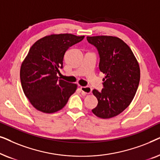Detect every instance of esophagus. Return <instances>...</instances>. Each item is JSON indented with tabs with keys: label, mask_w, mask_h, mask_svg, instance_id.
Masks as SVG:
<instances>
[{
	"label": "esophagus",
	"mask_w": 160,
	"mask_h": 160,
	"mask_svg": "<svg viewBox=\"0 0 160 160\" xmlns=\"http://www.w3.org/2000/svg\"><path fill=\"white\" fill-rule=\"evenodd\" d=\"M80 89L84 94H90L92 92V88L89 87H81Z\"/></svg>",
	"instance_id": "34e87169"
}]
</instances>
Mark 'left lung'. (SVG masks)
Returning a JSON list of instances; mask_svg holds the SVG:
<instances>
[{"label": "left lung", "instance_id": "8db88e82", "mask_svg": "<svg viewBox=\"0 0 160 160\" xmlns=\"http://www.w3.org/2000/svg\"><path fill=\"white\" fill-rule=\"evenodd\" d=\"M100 55V71L106 76L101 92L93 89L98 106L92 111L101 119L119 115L130 106L139 85L138 62L129 46L115 36H87Z\"/></svg>", "mask_w": 160, "mask_h": 160}]
</instances>
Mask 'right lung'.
<instances>
[{
    "label": "right lung",
    "instance_id": "1",
    "mask_svg": "<svg viewBox=\"0 0 160 160\" xmlns=\"http://www.w3.org/2000/svg\"><path fill=\"white\" fill-rule=\"evenodd\" d=\"M84 36L71 33L51 34L36 41L20 68L22 87L35 108L46 113L60 111L75 92L77 84L59 79L64 54Z\"/></svg>",
    "mask_w": 160,
    "mask_h": 160
}]
</instances>
